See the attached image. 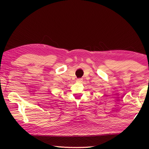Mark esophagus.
Listing matches in <instances>:
<instances>
[{"label": "esophagus", "instance_id": "1", "mask_svg": "<svg viewBox=\"0 0 149 149\" xmlns=\"http://www.w3.org/2000/svg\"><path fill=\"white\" fill-rule=\"evenodd\" d=\"M77 82H81L82 79H81V78H79V79H77Z\"/></svg>", "mask_w": 149, "mask_h": 149}]
</instances>
